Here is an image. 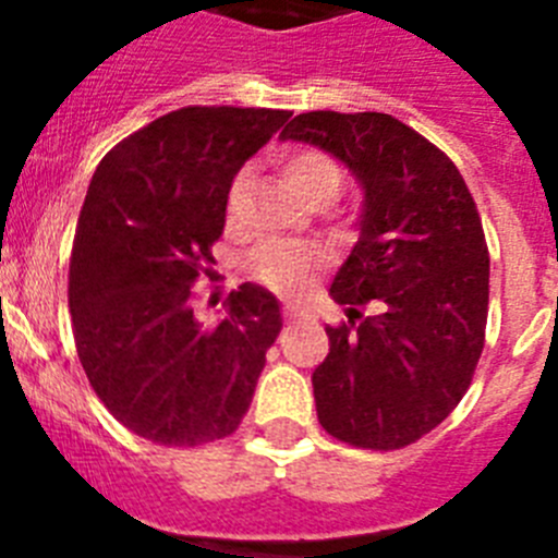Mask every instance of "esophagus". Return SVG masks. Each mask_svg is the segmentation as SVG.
<instances>
[{
    "instance_id": "esophagus-1",
    "label": "esophagus",
    "mask_w": 558,
    "mask_h": 558,
    "mask_svg": "<svg viewBox=\"0 0 558 558\" xmlns=\"http://www.w3.org/2000/svg\"><path fill=\"white\" fill-rule=\"evenodd\" d=\"M299 315H302V310L295 307V304H288V307H284V322H295Z\"/></svg>"
}]
</instances>
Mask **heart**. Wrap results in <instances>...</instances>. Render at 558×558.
I'll use <instances>...</instances> for the list:
<instances>
[{
	"label": "heart",
	"mask_w": 558,
	"mask_h": 558,
	"mask_svg": "<svg viewBox=\"0 0 558 558\" xmlns=\"http://www.w3.org/2000/svg\"><path fill=\"white\" fill-rule=\"evenodd\" d=\"M284 179L295 190V195L304 204L322 209L329 206L340 195L343 186V170L338 161L324 150H293L282 165ZM248 201H251V172L240 170L226 192V226L229 229H243L248 218ZM322 268V254L302 243H288V240H270L263 243L251 256V274L270 290L284 295H299L310 288Z\"/></svg>",
	"instance_id": "b5f03b06"
}]
</instances>
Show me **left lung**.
I'll return each instance as SVG.
<instances>
[{"mask_svg":"<svg viewBox=\"0 0 558 558\" xmlns=\"http://www.w3.org/2000/svg\"><path fill=\"white\" fill-rule=\"evenodd\" d=\"M282 140L327 150L363 190L357 243L329 288L349 324L327 327L313 372L318 422L366 450L413 445L461 402L483 352L489 251L475 201L445 153L391 113H299Z\"/></svg>","mask_w":558,"mask_h":558,"instance_id":"left-lung-1","label":"left lung"}]
</instances>
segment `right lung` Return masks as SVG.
Returning <instances> with one entry per match:
<instances>
[{
    "label": "right lung",
    "mask_w": 558,
    "mask_h": 558,
    "mask_svg": "<svg viewBox=\"0 0 558 558\" xmlns=\"http://www.w3.org/2000/svg\"><path fill=\"white\" fill-rule=\"evenodd\" d=\"M290 111L190 106L131 133L92 175L69 265V313L88 383L117 422L165 447H198L243 422L282 329L254 282L226 315H195L226 192Z\"/></svg>",
    "instance_id": "add662e5"
}]
</instances>
